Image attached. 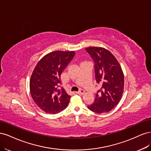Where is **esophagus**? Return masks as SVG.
<instances>
[{
	"instance_id": "1",
	"label": "esophagus",
	"mask_w": 151,
	"mask_h": 151,
	"mask_svg": "<svg viewBox=\"0 0 151 151\" xmlns=\"http://www.w3.org/2000/svg\"><path fill=\"white\" fill-rule=\"evenodd\" d=\"M84 93H85V91L83 89H81L80 91L76 92V94H79V95H83Z\"/></svg>"
}]
</instances>
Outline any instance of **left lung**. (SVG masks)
Returning a JSON list of instances; mask_svg holds the SVG:
<instances>
[{
	"label": "left lung",
	"instance_id": "obj_1",
	"mask_svg": "<svg viewBox=\"0 0 151 151\" xmlns=\"http://www.w3.org/2000/svg\"><path fill=\"white\" fill-rule=\"evenodd\" d=\"M86 50L94 62L96 83L101 85L94 103L88 107L97 113H108L119 103L122 98L124 75L122 67L115 56L106 49L92 47L86 48Z\"/></svg>",
	"mask_w": 151,
	"mask_h": 151
}]
</instances>
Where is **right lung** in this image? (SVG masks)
Here are the masks:
<instances>
[{
  "instance_id": "obj_1",
  "label": "right lung",
  "mask_w": 151,
  "mask_h": 151,
  "mask_svg": "<svg viewBox=\"0 0 151 151\" xmlns=\"http://www.w3.org/2000/svg\"><path fill=\"white\" fill-rule=\"evenodd\" d=\"M75 55L74 51H55L45 55L36 64L29 82L34 102L45 111L56 114L65 109L70 96L59 89L60 75Z\"/></svg>"
}]
</instances>
